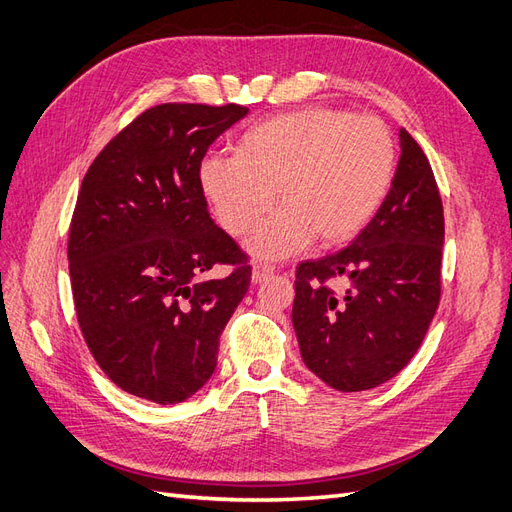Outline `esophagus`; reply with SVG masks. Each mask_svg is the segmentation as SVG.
<instances>
[{
  "label": "esophagus",
  "instance_id": "34e87169",
  "mask_svg": "<svg viewBox=\"0 0 512 512\" xmlns=\"http://www.w3.org/2000/svg\"><path fill=\"white\" fill-rule=\"evenodd\" d=\"M273 267L267 265V262H256V265L252 267V284H260L269 280V277L273 275Z\"/></svg>",
  "mask_w": 512,
  "mask_h": 512
}]
</instances>
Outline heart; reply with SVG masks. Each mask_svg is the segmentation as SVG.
Returning <instances> with one entry per match:
<instances>
[{"mask_svg": "<svg viewBox=\"0 0 512 512\" xmlns=\"http://www.w3.org/2000/svg\"><path fill=\"white\" fill-rule=\"evenodd\" d=\"M395 141L380 119L305 108L247 128L235 156H207L198 183L222 228L243 237L277 200L282 207L245 241L256 258L280 260L318 239L352 241L376 218L395 177Z\"/></svg>", "mask_w": 512, "mask_h": 512, "instance_id": "heart-1", "label": "heart"}]
</instances>
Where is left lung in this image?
<instances>
[{"instance_id": "obj_1", "label": "left lung", "mask_w": 512, "mask_h": 512, "mask_svg": "<svg viewBox=\"0 0 512 512\" xmlns=\"http://www.w3.org/2000/svg\"><path fill=\"white\" fill-rule=\"evenodd\" d=\"M391 192L342 252L301 262L292 327L307 369L356 393L391 380L421 346L440 303L444 213L429 160L399 130ZM342 279L345 292L326 284Z\"/></svg>"}]
</instances>
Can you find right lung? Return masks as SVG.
<instances>
[{"label": "right lung", "mask_w": 512, "mask_h": 512, "mask_svg": "<svg viewBox=\"0 0 512 512\" xmlns=\"http://www.w3.org/2000/svg\"><path fill=\"white\" fill-rule=\"evenodd\" d=\"M239 104H160L138 115L89 166L70 224L76 318L96 363L121 391L160 406L203 389L220 335L252 269L215 226L198 166ZM233 269L220 281L202 275Z\"/></svg>", "instance_id": "obj_1"}]
</instances>
